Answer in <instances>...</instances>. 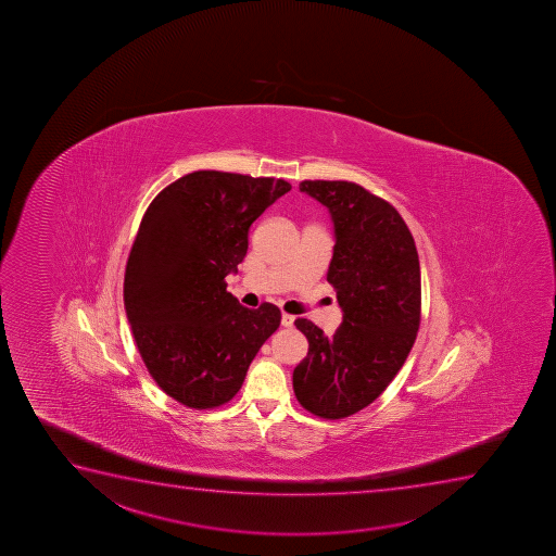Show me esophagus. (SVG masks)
Masks as SVG:
<instances>
[{
  "instance_id": "34e87169",
  "label": "esophagus",
  "mask_w": 556,
  "mask_h": 556,
  "mask_svg": "<svg viewBox=\"0 0 556 556\" xmlns=\"http://www.w3.org/2000/svg\"><path fill=\"white\" fill-rule=\"evenodd\" d=\"M294 316H292V314H287V313H282V316H281V324H282V327H292L294 326Z\"/></svg>"
}]
</instances>
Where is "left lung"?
I'll return each instance as SVG.
<instances>
[{
	"label": "left lung",
	"mask_w": 556,
	"mask_h": 556,
	"mask_svg": "<svg viewBox=\"0 0 556 556\" xmlns=\"http://www.w3.org/2000/svg\"><path fill=\"white\" fill-rule=\"evenodd\" d=\"M300 190L329 208L334 225L327 282L342 324L331 337L307 318L308 340L294 368L295 399L321 418H344L372 404L399 374L420 326V264L399 210L346 180H303Z\"/></svg>",
	"instance_id": "obj_1"
}]
</instances>
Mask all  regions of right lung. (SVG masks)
Returning a JSON list of instances; mask_svg holds the SVG:
<instances>
[{"label": "right lung", "mask_w": 556, "mask_h": 556, "mask_svg": "<svg viewBox=\"0 0 556 556\" xmlns=\"http://www.w3.org/2000/svg\"><path fill=\"white\" fill-rule=\"evenodd\" d=\"M290 190L282 178L195 170L144 212L126 262V316L152 379L186 407L235 399L281 324L271 303L242 307L225 277L248 253L249 227Z\"/></svg>", "instance_id": "1"}]
</instances>
